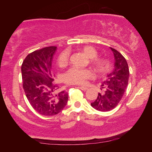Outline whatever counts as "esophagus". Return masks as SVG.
I'll use <instances>...</instances> for the list:
<instances>
[{"instance_id": "esophagus-1", "label": "esophagus", "mask_w": 152, "mask_h": 152, "mask_svg": "<svg viewBox=\"0 0 152 152\" xmlns=\"http://www.w3.org/2000/svg\"><path fill=\"white\" fill-rule=\"evenodd\" d=\"M78 88H79L80 89H81V90H82V91H86L87 88L86 87H85V86H78Z\"/></svg>"}]
</instances>
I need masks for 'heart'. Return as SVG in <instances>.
<instances>
[{
  "instance_id": "heart-1",
  "label": "heart",
  "mask_w": 152,
  "mask_h": 152,
  "mask_svg": "<svg viewBox=\"0 0 152 152\" xmlns=\"http://www.w3.org/2000/svg\"><path fill=\"white\" fill-rule=\"evenodd\" d=\"M80 50L87 58L90 59V64L98 74H103L109 68V63L106 59L98 58V51L92 46L86 45L81 48ZM68 53L64 51L58 56V65L63 68L67 66L68 62ZM92 77V73L88 70H80L77 68H71L64 75V80L68 84H84L86 80Z\"/></svg>"
}]
</instances>
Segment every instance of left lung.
<instances>
[{
    "label": "left lung",
    "instance_id": "1",
    "mask_svg": "<svg viewBox=\"0 0 152 152\" xmlns=\"http://www.w3.org/2000/svg\"><path fill=\"white\" fill-rule=\"evenodd\" d=\"M114 54V69L101 84L102 92L91 106L97 110L109 111L117 107L128 85L129 70L125 58L117 50L110 48Z\"/></svg>",
    "mask_w": 152,
    "mask_h": 152
}]
</instances>
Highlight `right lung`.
Here are the masks:
<instances>
[{"mask_svg": "<svg viewBox=\"0 0 152 152\" xmlns=\"http://www.w3.org/2000/svg\"><path fill=\"white\" fill-rule=\"evenodd\" d=\"M57 47L43 48L29 53L21 66L23 87L28 101L38 113L53 116L61 112L68 102V94L60 91L53 82L52 60Z\"/></svg>", "mask_w": 152, "mask_h": 152, "instance_id": "1", "label": "right lung"}]
</instances>
